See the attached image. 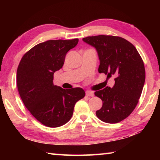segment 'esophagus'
I'll list each match as a JSON object with an SVG mask.
<instances>
[{
  "instance_id": "obj_1",
  "label": "esophagus",
  "mask_w": 160,
  "mask_h": 160,
  "mask_svg": "<svg viewBox=\"0 0 160 160\" xmlns=\"http://www.w3.org/2000/svg\"><path fill=\"white\" fill-rule=\"evenodd\" d=\"M86 96H89V97H92L93 96V92L91 91H86Z\"/></svg>"
}]
</instances>
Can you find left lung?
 I'll return each mask as SVG.
<instances>
[{
	"instance_id": "1",
	"label": "left lung",
	"mask_w": 160,
	"mask_h": 160,
	"mask_svg": "<svg viewBox=\"0 0 160 160\" xmlns=\"http://www.w3.org/2000/svg\"><path fill=\"white\" fill-rule=\"evenodd\" d=\"M82 40L96 48L100 60L98 72L114 76L115 84L96 91L95 96L102 100L97 117L114 124L127 118L137 106L145 82L143 60L134 45L119 36L99 35Z\"/></svg>"
}]
</instances>
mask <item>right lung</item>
Returning <instances> with one entry per match:
<instances>
[{"mask_svg": "<svg viewBox=\"0 0 160 160\" xmlns=\"http://www.w3.org/2000/svg\"><path fill=\"white\" fill-rule=\"evenodd\" d=\"M78 42V38L47 40L28 51L19 63L20 96L33 116L46 127H59L69 122L75 104L85 95L82 88L64 89L53 83V73L62 67L67 53Z\"/></svg>", "mask_w": 160, "mask_h": 160, "instance_id": "right-lung-1", "label": "right lung"}]
</instances>
